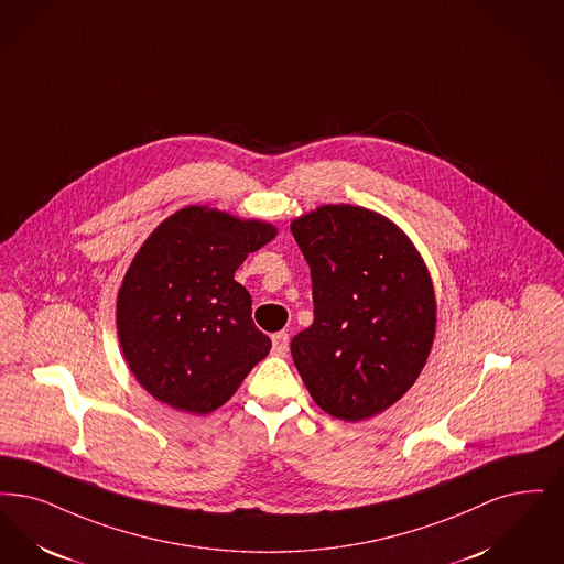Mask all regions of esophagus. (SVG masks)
I'll return each instance as SVG.
<instances>
[{"label":"esophagus","instance_id":"1","mask_svg":"<svg viewBox=\"0 0 564 564\" xmlns=\"http://www.w3.org/2000/svg\"><path fill=\"white\" fill-rule=\"evenodd\" d=\"M288 350H290V334H285V332L274 334V336H272V352H274L276 357H285Z\"/></svg>","mask_w":564,"mask_h":564}]
</instances>
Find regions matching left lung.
I'll return each instance as SVG.
<instances>
[{"mask_svg": "<svg viewBox=\"0 0 564 564\" xmlns=\"http://www.w3.org/2000/svg\"><path fill=\"white\" fill-rule=\"evenodd\" d=\"M313 279L315 321L292 357L316 405L359 422L417 380L436 327V300L417 249L380 214L323 205L292 223Z\"/></svg>", "mask_w": 564, "mask_h": 564, "instance_id": "8db88e82", "label": "left lung"}]
</instances>
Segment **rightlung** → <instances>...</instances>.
Returning a JSON list of instances; mask_svg holds the SVG:
<instances>
[{
	"mask_svg": "<svg viewBox=\"0 0 564 564\" xmlns=\"http://www.w3.org/2000/svg\"><path fill=\"white\" fill-rule=\"evenodd\" d=\"M276 228L184 207L153 230L117 295V334L135 380L158 401L203 415L235 394L272 341L251 321L235 271Z\"/></svg>",
	"mask_w": 564,
	"mask_h": 564,
	"instance_id": "add662e5",
	"label": "right lung"
}]
</instances>
